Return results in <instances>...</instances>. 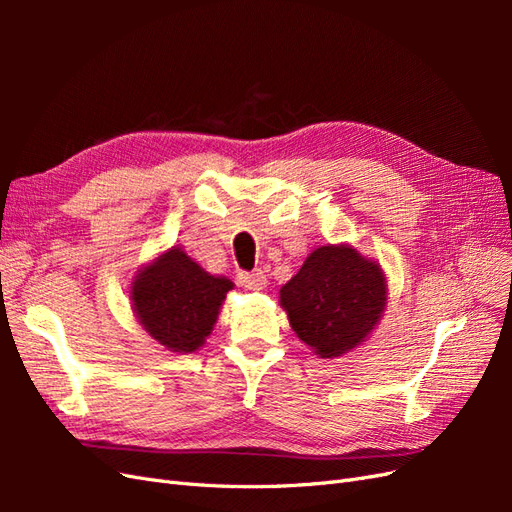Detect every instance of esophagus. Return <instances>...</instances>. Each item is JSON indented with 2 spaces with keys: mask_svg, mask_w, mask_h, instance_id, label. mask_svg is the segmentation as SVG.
I'll list each match as a JSON object with an SVG mask.
<instances>
[{
  "mask_svg": "<svg viewBox=\"0 0 512 512\" xmlns=\"http://www.w3.org/2000/svg\"><path fill=\"white\" fill-rule=\"evenodd\" d=\"M239 284L247 290H265L267 288V275L262 271H252V273H239Z\"/></svg>",
  "mask_w": 512,
  "mask_h": 512,
  "instance_id": "1",
  "label": "esophagus"
}]
</instances>
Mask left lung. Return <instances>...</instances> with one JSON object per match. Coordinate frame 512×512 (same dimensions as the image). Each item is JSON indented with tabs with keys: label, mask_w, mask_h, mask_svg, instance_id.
Instances as JSON below:
<instances>
[{
	"label": "left lung",
	"mask_w": 512,
	"mask_h": 512,
	"mask_svg": "<svg viewBox=\"0 0 512 512\" xmlns=\"http://www.w3.org/2000/svg\"><path fill=\"white\" fill-rule=\"evenodd\" d=\"M389 284L378 260L348 243L316 247L280 288L292 331L320 359L359 348L380 324Z\"/></svg>",
	"instance_id": "obj_1"
}]
</instances>
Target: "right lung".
<instances>
[{"mask_svg": "<svg viewBox=\"0 0 512 512\" xmlns=\"http://www.w3.org/2000/svg\"><path fill=\"white\" fill-rule=\"evenodd\" d=\"M232 288L228 277L211 275L173 245L132 277V312L156 344L190 354L205 346Z\"/></svg>", "mask_w": 512, "mask_h": 512, "instance_id": "right-lung-1", "label": "right lung"}]
</instances>
